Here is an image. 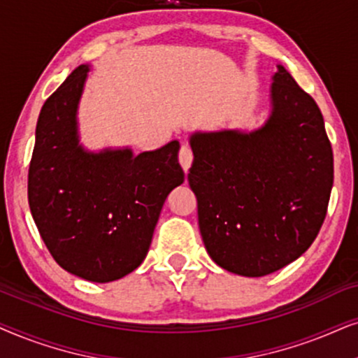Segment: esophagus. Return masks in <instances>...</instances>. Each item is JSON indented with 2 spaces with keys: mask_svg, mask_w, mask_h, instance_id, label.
<instances>
[{
  "mask_svg": "<svg viewBox=\"0 0 358 358\" xmlns=\"http://www.w3.org/2000/svg\"><path fill=\"white\" fill-rule=\"evenodd\" d=\"M192 162H193V150L189 149L188 145H183L182 149H180V164H182L185 171H188L189 166H192Z\"/></svg>",
  "mask_w": 358,
  "mask_h": 358,
  "instance_id": "esophagus-1",
  "label": "esophagus"
}]
</instances>
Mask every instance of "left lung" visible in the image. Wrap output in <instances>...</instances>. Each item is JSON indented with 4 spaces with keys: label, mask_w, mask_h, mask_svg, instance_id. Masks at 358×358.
I'll use <instances>...</instances> for the list:
<instances>
[{
    "label": "left lung",
    "mask_w": 358,
    "mask_h": 358,
    "mask_svg": "<svg viewBox=\"0 0 358 358\" xmlns=\"http://www.w3.org/2000/svg\"><path fill=\"white\" fill-rule=\"evenodd\" d=\"M271 114L252 132H194L188 182L208 254L224 270L265 276L309 249L327 213L334 155L321 109L278 65Z\"/></svg>",
    "instance_id": "obj_1"
}]
</instances>
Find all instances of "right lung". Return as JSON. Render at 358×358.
<instances>
[{
	"label": "right lung",
	"instance_id": "obj_1",
	"mask_svg": "<svg viewBox=\"0 0 358 358\" xmlns=\"http://www.w3.org/2000/svg\"><path fill=\"white\" fill-rule=\"evenodd\" d=\"M88 70L71 71L41 109L27 198L57 264L88 282L108 283L144 262L162 206L185 173L178 141L139 155L83 149L76 109Z\"/></svg>",
	"mask_w": 358,
	"mask_h": 358
}]
</instances>
